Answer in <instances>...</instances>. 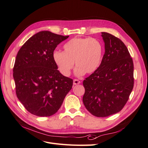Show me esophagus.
Returning <instances> with one entry per match:
<instances>
[{
	"mask_svg": "<svg viewBox=\"0 0 148 148\" xmlns=\"http://www.w3.org/2000/svg\"><path fill=\"white\" fill-rule=\"evenodd\" d=\"M80 81H79L78 79H74L73 80V84L74 85H77V84H80Z\"/></svg>",
	"mask_w": 148,
	"mask_h": 148,
	"instance_id": "1",
	"label": "esophagus"
}]
</instances>
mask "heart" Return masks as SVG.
Returning a JSON list of instances; mask_svg holds the SVG:
<instances>
[{
    "label": "heart",
    "instance_id": "1",
    "mask_svg": "<svg viewBox=\"0 0 148 148\" xmlns=\"http://www.w3.org/2000/svg\"><path fill=\"white\" fill-rule=\"evenodd\" d=\"M64 51H56L52 59L59 72L69 77L74 66H77L75 75L82 77L85 73L92 74L99 67L102 56L101 43L95 38H74L63 46Z\"/></svg>",
    "mask_w": 148,
    "mask_h": 148
}]
</instances>
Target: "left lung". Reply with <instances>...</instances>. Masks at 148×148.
<instances>
[{"label":"left lung","instance_id":"1","mask_svg":"<svg viewBox=\"0 0 148 148\" xmlns=\"http://www.w3.org/2000/svg\"><path fill=\"white\" fill-rule=\"evenodd\" d=\"M105 53L97 70L83 81V104L92 115L105 117L119 112L133 88V63L124 43L102 32Z\"/></svg>","mask_w":148,"mask_h":148}]
</instances>
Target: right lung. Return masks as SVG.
I'll return each mask as SVG.
<instances>
[{
  "label": "right lung",
  "mask_w": 148,
  "mask_h": 148,
  "mask_svg": "<svg viewBox=\"0 0 148 148\" xmlns=\"http://www.w3.org/2000/svg\"><path fill=\"white\" fill-rule=\"evenodd\" d=\"M69 37L40 31L17 53L13 70L16 94L31 114L38 117L56 114L72 88L73 79L59 72L52 59L58 44Z\"/></svg>",
  "instance_id": "add662e5"
}]
</instances>
